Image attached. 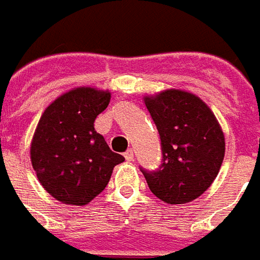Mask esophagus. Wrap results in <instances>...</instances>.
Here are the masks:
<instances>
[{"mask_svg": "<svg viewBox=\"0 0 260 260\" xmlns=\"http://www.w3.org/2000/svg\"><path fill=\"white\" fill-rule=\"evenodd\" d=\"M124 157H125V160H128V162L135 160V153H133V150H132V149H128V150L124 153Z\"/></svg>", "mask_w": 260, "mask_h": 260, "instance_id": "obj_1", "label": "esophagus"}]
</instances>
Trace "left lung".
I'll return each mask as SVG.
<instances>
[{"label": "left lung", "instance_id": "8db88e82", "mask_svg": "<svg viewBox=\"0 0 260 260\" xmlns=\"http://www.w3.org/2000/svg\"><path fill=\"white\" fill-rule=\"evenodd\" d=\"M162 142L164 164L142 172L150 191L166 204H185L214 182L225 152L223 128L211 108L192 92L165 89L146 95Z\"/></svg>", "mask_w": 260, "mask_h": 260}]
</instances>
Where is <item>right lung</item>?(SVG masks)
Segmentation results:
<instances>
[{"label": "right lung", "instance_id": "1", "mask_svg": "<svg viewBox=\"0 0 260 260\" xmlns=\"http://www.w3.org/2000/svg\"><path fill=\"white\" fill-rule=\"evenodd\" d=\"M111 92L78 86L46 107L30 145V159L39 182L62 204L86 205L101 194L115 165L114 153L94 121L110 104Z\"/></svg>", "mask_w": 260, "mask_h": 260}]
</instances>
